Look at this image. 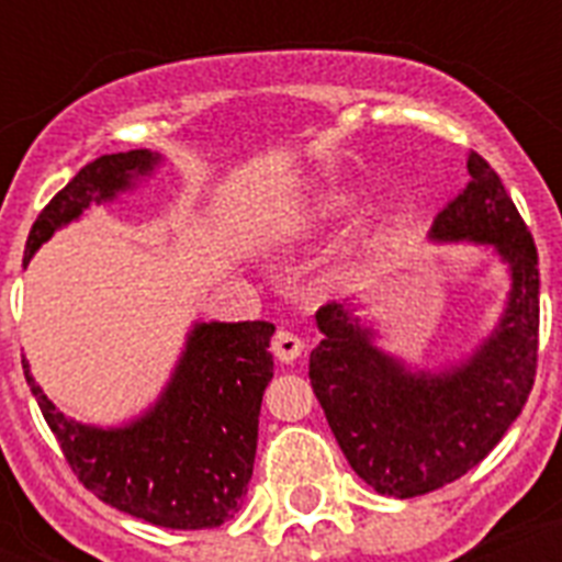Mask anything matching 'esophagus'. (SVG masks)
I'll return each instance as SVG.
<instances>
[{
    "instance_id": "34e87169",
    "label": "esophagus",
    "mask_w": 562,
    "mask_h": 562,
    "mask_svg": "<svg viewBox=\"0 0 562 562\" xmlns=\"http://www.w3.org/2000/svg\"><path fill=\"white\" fill-rule=\"evenodd\" d=\"M271 350L277 359L289 364V361L300 359V352H303V338H297V335L289 333V329H277V335H273L271 341Z\"/></svg>"
}]
</instances>
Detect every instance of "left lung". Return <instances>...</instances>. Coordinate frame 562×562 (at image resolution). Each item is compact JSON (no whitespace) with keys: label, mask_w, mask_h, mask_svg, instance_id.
Wrapping results in <instances>:
<instances>
[{"label":"left lung","mask_w":562,"mask_h":562,"mask_svg":"<svg viewBox=\"0 0 562 562\" xmlns=\"http://www.w3.org/2000/svg\"><path fill=\"white\" fill-rule=\"evenodd\" d=\"M470 183L437 212L431 241L493 247L510 273L496 329L472 356L440 370H411L373 344L352 308H317L324 341L308 356V379L335 440L364 484L414 498L479 467L522 414L540 347V259L531 229L481 154Z\"/></svg>","instance_id":"1"}]
</instances>
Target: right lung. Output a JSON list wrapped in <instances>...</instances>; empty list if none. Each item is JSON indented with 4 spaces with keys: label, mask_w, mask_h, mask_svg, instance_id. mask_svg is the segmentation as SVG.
Masks as SVG:
<instances>
[{
    "label": "right lung",
    "mask_w": 562,
    "mask_h": 562,
    "mask_svg": "<svg viewBox=\"0 0 562 562\" xmlns=\"http://www.w3.org/2000/svg\"><path fill=\"white\" fill-rule=\"evenodd\" d=\"M160 166V154H104L83 166L37 215L25 262L55 229L108 203ZM273 324H194L166 391L127 426L64 417L22 359L25 382L66 463L104 505L160 528L201 531L238 514L254 475L262 393L273 379Z\"/></svg>",
    "instance_id": "1"
}]
</instances>
